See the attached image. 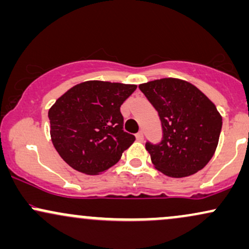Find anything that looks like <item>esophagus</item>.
Here are the masks:
<instances>
[{"label":"esophagus","mask_w":249,"mask_h":249,"mask_svg":"<svg viewBox=\"0 0 249 249\" xmlns=\"http://www.w3.org/2000/svg\"><path fill=\"white\" fill-rule=\"evenodd\" d=\"M136 138H137V141H138V142L144 141V134H142V131H139V132L136 134Z\"/></svg>","instance_id":"esophagus-1"}]
</instances>
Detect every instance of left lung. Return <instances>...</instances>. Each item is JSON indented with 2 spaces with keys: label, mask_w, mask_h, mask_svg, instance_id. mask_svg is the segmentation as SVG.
I'll list each match as a JSON object with an SVG mask.
<instances>
[{
  "label": "left lung",
  "mask_w": 249,
  "mask_h": 249,
  "mask_svg": "<svg viewBox=\"0 0 249 249\" xmlns=\"http://www.w3.org/2000/svg\"><path fill=\"white\" fill-rule=\"evenodd\" d=\"M139 89L161 122V142L145 144L154 167L168 177L182 178L206 166L222 127L215 105L198 88L181 79H157Z\"/></svg>",
  "instance_id": "left-lung-1"
}]
</instances>
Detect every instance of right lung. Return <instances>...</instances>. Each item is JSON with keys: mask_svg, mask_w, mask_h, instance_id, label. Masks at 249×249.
I'll return each instance as SVG.
<instances>
[{"mask_svg": "<svg viewBox=\"0 0 249 249\" xmlns=\"http://www.w3.org/2000/svg\"><path fill=\"white\" fill-rule=\"evenodd\" d=\"M137 87L103 81L77 84L50 107V136L62 159L78 172L99 174L136 141L123 130L121 105Z\"/></svg>", "mask_w": 249, "mask_h": 249, "instance_id": "1", "label": "right lung"}]
</instances>
